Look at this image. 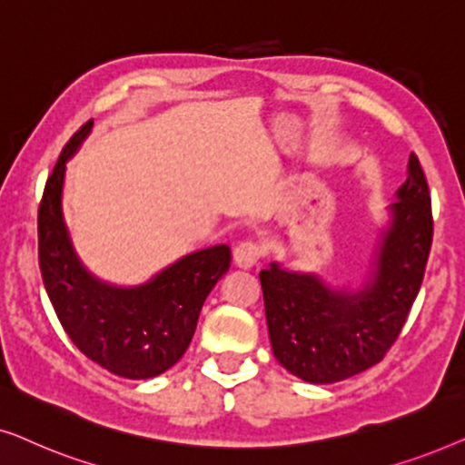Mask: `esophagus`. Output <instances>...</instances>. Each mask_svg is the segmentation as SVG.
I'll use <instances>...</instances> for the list:
<instances>
[{"label": "esophagus", "instance_id": "34e87169", "mask_svg": "<svg viewBox=\"0 0 465 465\" xmlns=\"http://www.w3.org/2000/svg\"><path fill=\"white\" fill-rule=\"evenodd\" d=\"M260 256H262V250H260V245L253 243V241H243V243H239L232 252V260L239 269H252V266L260 260Z\"/></svg>", "mask_w": 465, "mask_h": 465}]
</instances>
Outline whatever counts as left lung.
Returning <instances> with one entry per match:
<instances>
[{
  "instance_id": "1",
  "label": "left lung",
  "mask_w": 465,
  "mask_h": 465,
  "mask_svg": "<svg viewBox=\"0 0 465 465\" xmlns=\"http://www.w3.org/2000/svg\"><path fill=\"white\" fill-rule=\"evenodd\" d=\"M387 207V224L360 288H332L317 272L271 262L260 271L271 347L285 371L326 385L383 360L421 288L431 234V201L419 158Z\"/></svg>"
}]
</instances>
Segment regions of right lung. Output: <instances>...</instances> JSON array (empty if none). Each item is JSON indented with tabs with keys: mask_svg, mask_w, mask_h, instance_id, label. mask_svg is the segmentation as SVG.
Wrapping results in <instances>:
<instances>
[{
	"mask_svg": "<svg viewBox=\"0 0 465 465\" xmlns=\"http://www.w3.org/2000/svg\"><path fill=\"white\" fill-rule=\"evenodd\" d=\"M93 129L63 148L37 212L44 288L61 326L86 358L124 379H152L177 364L193 341L203 302L231 269V247L188 253L139 285H114L86 269L63 213L67 161Z\"/></svg>",
	"mask_w": 465,
	"mask_h": 465,
	"instance_id": "right-lung-1",
	"label": "right lung"
}]
</instances>
